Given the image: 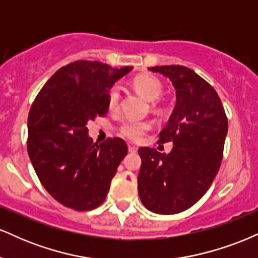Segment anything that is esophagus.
<instances>
[{
	"instance_id": "obj_1",
	"label": "esophagus",
	"mask_w": 258,
	"mask_h": 258,
	"mask_svg": "<svg viewBox=\"0 0 258 258\" xmlns=\"http://www.w3.org/2000/svg\"><path fill=\"white\" fill-rule=\"evenodd\" d=\"M128 152L130 153H136V152H137V148L133 147V146H128Z\"/></svg>"
}]
</instances>
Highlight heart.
<instances>
[{
	"instance_id": "1",
	"label": "heart",
	"mask_w": 258,
	"mask_h": 258,
	"mask_svg": "<svg viewBox=\"0 0 258 258\" xmlns=\"http://www.w3.org/2000/svg\"><path fill=\"white\" fill-rule=\"evenodd\" d=\"M133 88L147 99L148 102H155L161 97L162 85L155 78L149 75L137 76L132 82ZM120 102V90L119 87H112L108 94V106L110 110H116ZM152 128V123L147 121H127L120 127V135L133 142H139L143 139L146 133Z\"/></svg>"
}]
</instances>
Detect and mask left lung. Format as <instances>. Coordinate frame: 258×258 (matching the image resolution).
Returning a JSON list of instances; mask_svg holds the SVG:
<instances>
[{"mask_svg": "<svg viewBox=\"0 0 258 258\" xmlns=\"http://www.w3.org/2000/svg\"><path fill=\"white\" fill-rule=\"evenodd\" d=\"M150 72L166 76L176 90V105L160 132V143L171 142L168 154L139 148L142 159L138 194L149 211L174 215L198 203L220 170L228 120L215 88L194 70L161 65Z\"/></svg>", "mask_w": 258, "mask_h": 258, "instance_id": "obj_1", "label": "left lung"}]
</instances>
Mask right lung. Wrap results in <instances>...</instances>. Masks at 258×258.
<instances>
[{
	"label": "right lung",
	"instance_id": "add662e5",
	"mask_svg": "<svg viewBox=\"0 0 258 258\" xmlns=\"http://www.w3.org/2000/svg\"><path fill=\"white\" fill-rule=\"evenodd\" d=\"M133 69L78 60L46 82L28 117V153L38 179L61 205L87 211L105 200L127 154L121 138L93 143L86 127L108 111V94Z\"/></svg>",
	"mask_w": 258,
	"mask_h": 258
}]
</instances>
